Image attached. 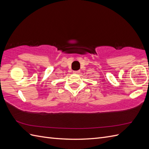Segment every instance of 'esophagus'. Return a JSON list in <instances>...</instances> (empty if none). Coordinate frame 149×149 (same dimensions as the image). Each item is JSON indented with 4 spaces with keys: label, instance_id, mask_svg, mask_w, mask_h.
<instances>
[{
    "label": "esophagus",
    "instance_id": "1",
    "mask_svg": "<svg viewBox=\"0 0 149 149\" xmlns=\"http://www.w3.org/2000/svg\"><path fill=\"white\" fill-rule=\"evenodd\" d=\"M79 71H74V72H73V73H74V74H79Z\"/></svg>",
    "mask_w": 149,
    "mask_h": 149
}]
</instances>
